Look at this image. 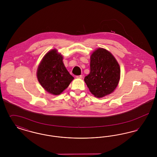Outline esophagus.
<instances>
[{
    "label": "esophagus",
    "instance_id": "esophagus-1",
    "mask_svg": "<svg viewBox=\"0 0 157 157\" xmlns=\"http://www.w3.org/2000/svg\"><path fill=\"white\" fill-rule=\"evenodd\" d=\"M76 78H78V79H82V78H83V76L81 75H78V76H76Z\"/></svg>",
    "mask_w": 157,
    "mask_h": 157
}]
</instances>
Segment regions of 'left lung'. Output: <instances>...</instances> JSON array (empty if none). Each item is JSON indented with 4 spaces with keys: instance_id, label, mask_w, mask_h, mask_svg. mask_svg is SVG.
<instances>
[{
    "instance_id": "obj_1",
    "label": "left lung",
    "mask_w": 157,
    "mask_h": 157,
    "mask_svg": "<svg viewBox=\"0 0 157 157\" xmlns=\"http://www.w3.org/2000/svg\"><path fill=\"white\" fill-rule=\"evenodd\" d=\"M90 71L84 81L95 97L102 98L115 90L120 79L121 70L112 53L98 48L90 55Z\"/></svg>"
}]
</instances>
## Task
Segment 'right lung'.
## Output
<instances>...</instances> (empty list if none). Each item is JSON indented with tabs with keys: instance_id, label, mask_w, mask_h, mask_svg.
<instances>
[{
	"instance_id": "obj_1",
	"label": "right lung",
	"mask_w": 157,
	"mask_h": 157,
	"mask_svg": "<svg viewBox=\"0 0 157 157\" xmlns=\"http://www.w3.org/2000/svg\"><path fill=\"white\" fill-rule=\"evenodd\" d=\"M62 60V55L52 49L45 55L37 67L38 81L45 90L55 95L60 94L74 79Z\"/></svg>"
}]
</instances>
